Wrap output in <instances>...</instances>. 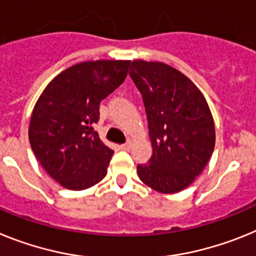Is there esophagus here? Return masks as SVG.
I'll return each mask as SVG.
<instances>
[{"label":"esophagus","instance_id":"esophagus-1","mask_svg":"<svg viewBox=\"0 0 256 256\" xmlns=\"http://www.w3.org/2000/svg\"><path fill=\"white\" fill-rule=\"evenodd\" d=\"M121 148H122V150H130V148H131V142L128 140V143L122 144V146H121Z\"/></svg>","mask_w":256,"mask_h":256}]
</instances>
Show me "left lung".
<instances>
[{
    "instance_id": "1",
    "label": "left lung",
    "mask_w": 256,
    "mask_h": 256,
    "mask_svg": "<svg viewBox=\"0 0 256 256\" xmlns=\"http://www.w3.org/2000/svg\"><path fill=\"white\" fill-rule=\"evenodd\" d=\"M130 77L146 108L152 156L138 176L160 193L186 190L215 146L214 118L205 96L186 76L160 62L134 60Z\"/></svg>"
}]
</instances>
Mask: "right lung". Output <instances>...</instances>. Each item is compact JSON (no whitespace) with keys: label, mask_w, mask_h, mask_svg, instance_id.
I'll list each match as a JSON object with an SVG mask.
<instances>
[{"label":"right lung","mask_w":256,"mask_h":256,"mask_svg":"<svg viewBox=\"0 0 256 256\" xmlns=\"http://www.w3.org/2000/svg\"><path fill=\"white\" fill-rule=\"evenodd\" d=\"M130 60L82 62L42 91L30 116V143L41 166L70 190H88L106 175L113 150L94 124L99 104L125 81Z\"/></svg>","instance_id":"1"}]
</instances>
